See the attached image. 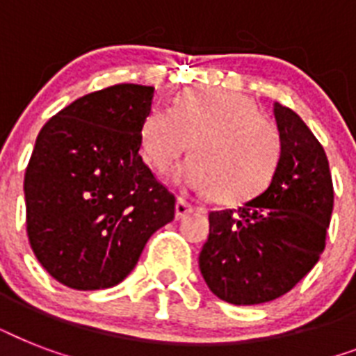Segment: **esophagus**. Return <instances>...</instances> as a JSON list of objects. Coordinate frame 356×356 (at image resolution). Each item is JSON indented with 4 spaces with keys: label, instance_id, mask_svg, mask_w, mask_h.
I'll list each match as a JSON object with an SVG mask.
<instances>
[{
    "label": "esophagus",
    "instance_id": "34e87169",
    "mask_svg": "<svg viewBox=\"0 0 356 356\" xmlns=\"http://www.w3.org/2000/svg\"><path fill=\"white\" fill-rule=\"evenodd\" d=\"M192 212H194V207L179 197L177 203H175V216H177V220H183V218H186Z\"/></svg>",
    "mask_w": 356,
    "mask_h": 356
}]
</instances>
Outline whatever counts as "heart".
<instances>
[{
    "label": "heart",
    "instance_id": "heart-1",
    "mask_svg": "<svg viewBox=\"0 0 356 356\" xmlns=\"http://www.w3.org/2000/svg\"><path fill=\"white\" fill-rule=\"evenodd\" d=\"M147 164L166 172L184 151L192 159L175 168L173 181L231 205L270 184L282 153L277 127L253 99L216 88L184 92L172 108L153 107L140 127Z\"/></svg>",
    "mask_w": 356,
    "mask_h": 356
}]
</instances>
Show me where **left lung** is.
Segmentation results:
<instances>
[{
  "label": "left lung",
  "mask_w": 356,
  "mask_h": 356,
  "mask_svg": "<svg viewBox=\"0 0 356 356\" xmlns=\"http://www.w3.org/2000/svg\"><path fill=\"white\" fill-rule=\"evenodd\" d=\"M282 153L275 175L236 209L209 214L200 270L211 292L233 305L268 303L290 292L325 248L332 179L321 144L292 108L273 105Z\"/></svg>",
  "instance_id": "obj_1"
}]
</instances>
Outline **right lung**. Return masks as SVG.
<instances>
[{
	"label": "right lung",
	"mask_w": 356,
	"mask_h": 356,
	"mask_svg": "<svg viewBox=\"0 0 356 356\" xmlns=\"http://www.w3.org/2000/svg\"><path fill=\"white\" fill-rule=\"evenodd\" d=\"M153 86L114 85L70 103L36 136L24 194L27 236L44 270L74 290L116 286L175 197L144 164L140 127Z\"/></svg>",
	"instance_id": "obj_1"
}]
</instances>
